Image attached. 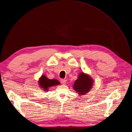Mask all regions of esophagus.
Here are the masks:
<instances>
[{
  "label": "esophagus",
  "instance_id": "34e87169",
  "mask_svg": "<svg viewBox=\"0 0 132 132\" xmlns=\"http://www.w3.org/2000/svg\"><path fill=\"white\" fill-rule=\"evenodd\" d=\"M66 82H67V80H66L65 79H61V84H63V85L65 84Z\"/></svg>",
  "mask_w": 132,
  "mask_h": 132
}]
</instances>
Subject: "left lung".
<instances>
[{"label": "left lung", "mask_w": 132, "mask_h": 132, "mask_svg": "<svg viewBox=\"0 0 132 132\" xmlns=\"http://www.w3.org/2000/svg\"><path fill=\"white\" fill-rule=\"evenodd\" d=\"M93 85V80L86 73L81 72L73 84V89L76 93L80 95L86 94L91 89Z\"/></svg>", "instance_id": "obj_1"}]
</instances>
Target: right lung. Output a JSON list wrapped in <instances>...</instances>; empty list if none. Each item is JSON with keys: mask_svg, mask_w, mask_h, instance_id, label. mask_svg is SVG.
Here are the masks:
<instances>
[{"mask_svg": "<svg viewBox=\"0 0 132 132\" xmlns=\"http://www.w3.org/2000/svg\"><path fill=\"white\" fill-rule=\"evenodd\" d=\"M38 84L40 88L44 89L45 92H47L49 87L60 85V83L57 79H49L46 76L42 75L39 79Z\"/></svg>", "mask_w": 132, "mask_h": 132, "instance_id": "add662e5", "label": "right lung"}]
</instances>
